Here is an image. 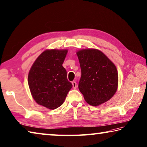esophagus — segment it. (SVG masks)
<instances>
[{
	"mask_svg": "<svg viewBox=\"0 0 147 147\" xmlns=\"http://www.w3.org/2000/svg\"><path fill=\"white\" fill-rule=\"evenodd\" d=\"M72 85H73V87L74 88V89H76V87H77L76 82H74V81L72 82Z\"/></svg>",
	"mask_w": 147,
	"mask_h": 147,
	"instance_id": "1",
	"label": "esophagus"
}]
</instances>
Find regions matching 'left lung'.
Returning <instances> with one entry per match:
<instances>
[{
	"label": "left lung",
	"mask_w": 147,
	"mask_h": 147,
	"mask_svg": "<svg viewBox=\"0 0 147 147\" xmlns=\"http://www.w3.org/2000/svg\"><path fill=\"white\" fill-rule=\"evenodd\" d=\"M76 55L82 71L78 88L86 102L96 107L110 100L118 86L114 63L96 49H81Z\"/></svg>",
	"instance_id": "1"
}]
</instances>
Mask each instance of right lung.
<instances>
[{"label": "right lung", "mask_w": 147, "mask_h": 147, "mask_svg": "<svg viewBox=\"0 0 147 147\" xmlns=\"http://www.w3.org/2000/svg\"><path fill=\"white\" fill-rule=\"evenodd\" d=\"M67 49H47L34 61L28 74V85L34 100L53 110L65 101L73 87L62 64Z\"/></svg>", "instance_id": "add662e5"}]
</instances>
